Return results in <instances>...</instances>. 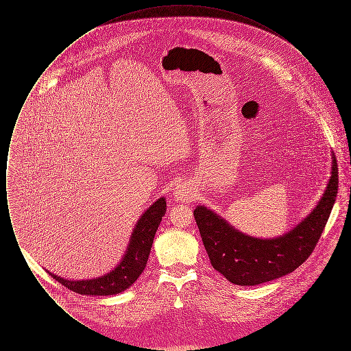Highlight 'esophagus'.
I'll list each match as a JSON object with an SVG mask.
<instances>
[{"label":"esophagus","mask_w":351,"mask_h":351,"mask_svg":"<svg viewBox=\"0 0 351 351\" xmlns=\"http://www.w3.org/2000/svg\"><path fill=\"white\" fill-rule=\"evenodd\" d=\"M172 197L173 200L180 201V202H189L195 197V191L189 184H179L175 186L172 192Z\"/></svg>","instance_id":"34e87169"}]
</instances>
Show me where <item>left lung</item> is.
I'll return each instance as SVG.
<instances>
[{"instance_id":"left-lung-1","label":"left lung","mask_w":351,"mask_h":351,"mask_svg":"<svg viewBox=\"0 0 351 351\" xmlns=\"http://www.w3.org/2000/svg\"><path fill=\"white\" fill-rule=\"evenodd\" d=\"M338 168L332 154L330 179L315 209L289 232L259 238L242 233L212 209L197 205L193 216L213 268L235 285H258L291 274L301 266L316 243L333 209Z\"/></svg>"}]
</instances>
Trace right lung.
I'll return each instance as SVG.
<instances>
[{
  "mask_svg": "<svg viewBox=\"0 0 351 351\" xmlns=\"http://www.w3.org/2000/svg\"><path fill=\"white\" fill-rule=\"evenodd\" d=\"M2 171L3 167L1 166V172ZM166 199L160 197L142 213V216L135 223L128 249L122 259L116 267L106 272L105 275L93 279L69 280L58 276L50 271L47 272L55 280L80 295L110 296L126 291L136 282V279L147 265L154 237L162 222V217L166 215Z\"/></svg>",
  "mask_w": 351,
  "mask_h": 351,
  "instance_id": "obj_1",
  "label": "right lung"
}]
</instances>
